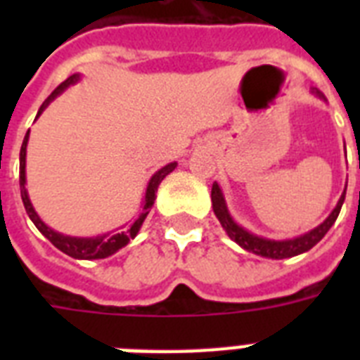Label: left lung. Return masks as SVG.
I'll return each instance as SVG.
<instances>
[{
    "mask_svg": "<svg viewBox=\"0 0 360 360\" xmlns=\"http://www.w3.org/2000/svg\"><path fill=\"white\" fill-rule=\"evenodd\" d=\"M319 97H323L321 93L316 91ZM344 198H346V192L342 194L340 202L335 207V211L329 214V219L325 220L323 224H319L316 230L308 231L304 236L295 237V239H288V240H271V239H263V237L252 236L246 230H243L240 226H237L233 220H231L228 209H226V202L222 198V192H220L219 185L213 183V188H211V200H213V211L217 214V219L220 220V224L226 230V233L236 240L237 245L243 246L245 250L254 252L257 256L263 257H273V259H284V257L297 256V254H302V252L310 250L314 245H318L319 240L323 239L325 233L330 230V226L335 224V220L338 219L340 214L342 203H344Z\"/></svg>",
    "mask_w": 360,
    "mask_h": 360,
    "instance_id": "obj_1",
    "label": "left lung"
}]
</instances>
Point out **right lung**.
<instances>
[{
	"instance_id": "right-lung-1",
	"label": "right lung",
	"mask_w": 360,
	"mask_h": 360,
	"mask_svg": "<svg viewBox=\"0 0 360 360\" xmlns=\"http://www.w3.org/2000/svg\"><path fill=\"white\" fill-rule=\"evenodd\" d=\"M80 76L78 75H72L69 76L67 80L61 82L50 97L42 103L41 110H39V114H41L42 110L46 108V104L56 98L59 93L63 91L65 87H69L70 84H75L78 82ZM37 114V115H39ZM27 136L30 132L25 134L24 138V143H22V149H20V194H22V202H24V207L30 214V219L33 220V224L37 226V230L41 231L42 236L46 237L50 243H52L56 248H59L61 252H65L67 256L70 257H78V259H103V257H108L112 256L114 252H117L120 248H123L130 239H134V236L138 233L140 230V226L143 224V220L149 214L151 211L153 203H155V198H157V188L160 185V181L169 174V172H174V168L177 166L175 162L168 164V166H164L157 172V174L153 175L151 181H149V185H147V191H146V200H143V207H141L140 214L136 217V220L132 224L127 228L124 231H120V233H114V236H103V237H95V239H76V237H67V236H61L58 231L50 230L44 222H42L39 217H37L35 209L31 205L30 198H27V192H25V146H27Z\"/></svg>"
}]
</instances>
